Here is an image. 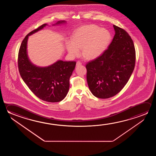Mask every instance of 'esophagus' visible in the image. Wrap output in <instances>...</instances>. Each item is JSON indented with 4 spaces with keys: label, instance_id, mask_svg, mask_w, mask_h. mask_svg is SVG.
<instances>
[{
    "label": "esophagus",
    "instance_id": "esophagus-1",
    "mask_svg": "<svg viewBox=\"0 0 156 156\" xmlns=\"http://www.w3.org/2000/svg\"><path fill=\"white\" fill-rule=\"evenodd\" d=\"M82 62H77V63H76V66H78L79 65H82Z\"/></svg>",
    "mask_w": 156,
    "mask_h": 156
}]
</instances>
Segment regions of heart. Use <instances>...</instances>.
<instances>
[{
    "mask_svg": "<svg viewBox=\"0 0 156 156\" xmlns=\"http://www.w3.org/2000/svg\"><path fill=\"white\" fill-rule=\"evenodd\" d=\"M111 40L109 31L94 24L82 26L75 31L72 40L66 41V48L72 56L79 55L82 49L83 56L94 60L107 49Z\"/></svg>",
    "mask_w": 156,
    "mask_h": 156,
    "instance_id": "obj_1",
    "label": "heart"
}]
</instances>
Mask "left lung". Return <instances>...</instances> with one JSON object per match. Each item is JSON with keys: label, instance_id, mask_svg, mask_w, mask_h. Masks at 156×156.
<instances>
[{"label": "left lung", "instance_id": "obj_1", "mask_svg": "<svg viewBox=\"0 0 156 156\" xmlns=\"http://www.w3.org/2000/svg\"><path fill=\"white\" fill-rule=\"evenodd\" d=\"M113 27L115 35L108 48L86 65L90 90L100 98L118 94L127 84L135 66L133 40L124 29L115 25Z\"/></svg>", "mask_w": 156, "mask_h": 156}]
</instances>
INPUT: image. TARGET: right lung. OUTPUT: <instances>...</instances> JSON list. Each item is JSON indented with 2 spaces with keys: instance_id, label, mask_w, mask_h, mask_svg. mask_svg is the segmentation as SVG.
Here are the masks:
<instances>
[{
  "instance_id": "right-lung-1",
  "label": "right lung",
  "mask_w": 156,
  "mask_h": 156,
  "mask_svg": "<svg viewBox=\"0 0 156 156\" xmlns=\"http://www.w3.org/2000/svg\"><path fill=\"white\" fill-rule=\"evenodd\" d=\"M66 23V21H59L53 26ZM46 26L47 24L39 27L23 39L18 53V69L23 81L37 97L46 102H58L64 99L68 93L69 78L76 62L59 60L48 66L39 67L30 62L27 53L29 36Z\"/></svg>"
}]
</instances>
